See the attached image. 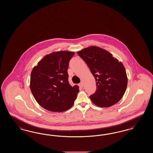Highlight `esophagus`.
I'll use <instances>...</instances> for the list:
<instances>
[{
    "instance_id": "34e87169",
    "label": "esophagus",
    "mask_w": 153,
    "mask_h": 153,
    "mask_svg": "<svg viewBox=\"0 0 153 153\" xmlns=\"http://www.w3.org/2000/svg\"><path fill=\"white\" fill-rule=\"evenodd\" d=\"M79 88H83V86H84L83 81H81L80 83H79Z\"/></svg>"
}]
</instances>
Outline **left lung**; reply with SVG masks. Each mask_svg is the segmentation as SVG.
<instances>
[{
  "instance_id": "left-lung-1",
  "label": "left lung",
  "mask_w": 153,
  "mask_h": 153,
  "mask_svg": "<svg viewBox=\"0 0 153 153\" xmlns=\"http://www.w3.org/2000/svg\"><path fill=\"white\" fill-rule=\"evenodd\" d=\"M88 65L97 83V90L90 96L94 104L100 107L112 106L125 93L127 77L124 65L107 51L90 46L77 52Z\"/></svg>"
}]
</instances>
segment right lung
I'll return each instance as SVG.
<instances>
[{"instance_id": "right-lung-1", "label": "right lung", "mask_w": 153, "mask_h": 153, "mask_svg": "<svg viewBox=\"0 0 153 153\" xmlns=\"http://www.w3.org/2000/svg\"><path fill=\"white\" fill-rule=\"evenodd\" d=\"M74 52H53L45 56L33 67L30 89L38 104L48 111L61 112L74 105L79 92L77 85L68 82V68Z\"/></svg>"}]
</instances>
